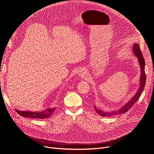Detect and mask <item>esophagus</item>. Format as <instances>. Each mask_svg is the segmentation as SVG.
I'll use <instances>...</instances> for the list:
<instances>
[{
	"mask_svg": "<svg viewBox=\"0 0 154 154\" xmlns=\"http://www.w3.org/2000/svg\"><path fill=\"white\" fill-rule=\"evenodd\" d=\"M86 73H87L86 69L85 68H82L79 71V76L83 77V76H85L86 75Z\"/></svg>",
	"mask_w": 154,
	"mask_h": 154,
	"instance_id": "34e87169",
	"label": "esophagus"
}]
</instances>
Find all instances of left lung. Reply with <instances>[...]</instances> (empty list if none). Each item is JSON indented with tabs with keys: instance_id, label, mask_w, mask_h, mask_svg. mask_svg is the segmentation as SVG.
Here are the masks:
<instances>
[{
	"instance_id": "left-lung-1",
	"label": "left lung",
	"mask_w": 154,
	"mask_h": 154,
	"mask_svg": "<svg viewBox=\"0 0 154 154\" xmlns=\"http://www.w3.org/2000/svg\"><path fill=\"white\" fill-rule=\"evenodd\" d=\"M133 50H134V54L138 58V61L140 63V68H141V79H140L141 83H140V88L138 90L137 93L135 94V95L132 98H131L125 105H124V106H122L121 109H118V110L112 111L110 112H103L102 110H100V109H97L96 107L94 106V108L96 109V112L99 115H101L102 116L108 117V116L116 115H119V114H122V113L127 112L131 108V107L135 104V103L138 100V99L140 97V96L141 95V94L143 91V90H144V86H145V84H146V79L145 71H144V66H145L144 58H143V55L141 51L140 45H138V44H135L134 46H133Z\"/></svg>"
}]
</instances>
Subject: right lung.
<instances>
[{"mask_svg": "<svg viewBox=\"0 0 154 154\" xmlns=\"http://www.w3.org/2000/svg\"><path fill=\"white\" fill-rule=\"evenodd\" d=\"M55 111V108L47 109L46 110L41 112H23L16 109V112L20 116L26 118H35V119H46L51 117V115Z\"/></svg>", "mask_w": 154, "mask_h": 154, "instance_id": "1", "label": "right lung"}]
</instances>
